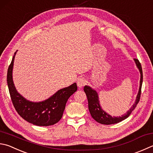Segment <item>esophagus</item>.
I'll use <instances>...</instances> for the list:
<instances>
[{"label":"esophagus","mask_w":153,"mask_h":153,"mask_svg":"<svg viewBox=\"0 0 153 153\" xmlns=\"http://www.w3.org/2000/svg\"><path fill=\"white\" fill-rule=\"evenodd\" d=\"M77 86L79 88H82L83 86H85L86 84V80L84 79V78H80L77 80Z\"/></svg>","instance_id":"obj_1"}]
</instances>
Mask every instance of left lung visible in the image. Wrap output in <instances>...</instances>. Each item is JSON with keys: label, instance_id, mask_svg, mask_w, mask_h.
Here are the masks:
<instances>
[{"label": "left lung", "instance_id": "obj_1", "mask_svg": "<svg viewBox=\"0 0 153 153\" xmlns=\"http://www.w3.org/2000/svg\"><path fill=\"white\" fill-rule=\"evenodd\" d=\"M134 61L136 64L137 68L139 69L140 74V84L139 92L137 95L136 100H135L134 103L132 105L128 111H126L125 114H123L121 117H112L110 114H108L107 112L105 111L102 108L100 104L99 94L97 92L93 89L90 86L85 85L84 87V91L87 97L88 103V110L91 114L92 117L99 123L102 124V125H112V124H116L119 122H121L122 120L126 119V118L129 117V115L131 114L132 111L134 110V108L136 107L137 105L139 102L140 97L141 93V87H142L143 84V71L141 65L139 62V60L134 59Z\"/></svg>", "mask_w": 153, "mask_h": 153}]
</instances>
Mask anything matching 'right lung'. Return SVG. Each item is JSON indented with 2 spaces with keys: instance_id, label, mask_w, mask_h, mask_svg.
Instances as JSON below:
<instances>
[{
  "instance_id": "right-lung-1",
  "label": "right lung",
  "mask_w": 153,
  "mask_h": 153,
  "mask_svg": "<svg viewBox=\"0 0 153 153\" xmlns=\"http://www.w3.org/2000/svg\"><path fill=\"white\" fill-rule=\"evenodd\" d=\"M16 52L7 72L8 87L14 108L22 119L34 125L47 126L54 125L61 119L68 98L76 91V83L60 89L42 101L27 100L17 91L13 82V71Z\"/></svg>"
}]
</instances>
